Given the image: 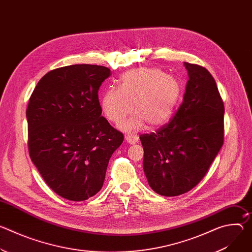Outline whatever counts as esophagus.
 Returning <instances> with one entry per match:
<instances>
[{"label": "esophagus", "mask_w": 252, "mask_h": 252, "mask_svg": "<svg viewBox=\"0 0 252 252\" xmlns=\"http://www.w3.org/2000/svg\"><path fill=\"white\" fill-rule=\"evenodd\" d=\"M125 138L128 143H130V145H134V143L138 141V136L135 134H126Z\"/></svg>", "instance_id": "1"}]
</instances>
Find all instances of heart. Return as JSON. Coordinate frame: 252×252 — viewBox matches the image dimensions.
I'll use <instances>...</instances> for the list:
<instances>
[{
  "instance_id": "b5f03b06",
  "label": "heart",
  "mask_w": 252,
  "mask_h": 252,
  "mask_svg": "<svg viewBox=\"0 0 252 252\" xmlns=\"http://www.w3.org/2000/svg\"><path fill=\"white\" fill-rule=\"evenodd\" d=\"M182 94L179 82L162 70L140 67L125 73L118 87L107 89L101 98L105 118L119 125L133 111L134 118L125 123L126 130H135L143 123L149 127L165 124L172 116Z\"/></svg>"
}]
</instances>
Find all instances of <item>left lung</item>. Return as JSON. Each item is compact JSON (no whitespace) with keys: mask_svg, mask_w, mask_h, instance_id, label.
Segmentation results:
<instances>
[{"mask_svg":"<svg viewBox=\"0 0 252 252\" xmlns=\"http://www.w3.org/2000/svg\"><path fill=\"white\" fill-rule=\"evenodd\" d=\"M189 71L184 100L156 132L140 134L143 170L150 187L163 196L184 194L207 173L224 139V104L217 83L202 65Z\"/></svg>","mask_w":252,"mask_h":252,"instance_id":"left-lung-1","label":"left lung"}]
</instances>
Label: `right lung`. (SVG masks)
Masks as SVG:
<instances>
[{
	"mask_svg": "<svg viewBox=\"0 0 252 252\" xmlns=\"http://www.w3.org/2000/svg\"><path fill=\"white\" fill-rule=\"evenodd\" d=\"M112 75L96 64H71L47 73L27 107L28 148L46 184L60 196L83 201L102 188L124 134L101 116L98 89Z\"/></svg>",
	"mask_w": 252,
	"mask_h": 252,
	"instance_id": "add662e5",
	"label": "right lung"
}]
</instances>
